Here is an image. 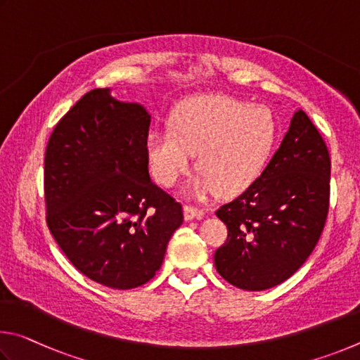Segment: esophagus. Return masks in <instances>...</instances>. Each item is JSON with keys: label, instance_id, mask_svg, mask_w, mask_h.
<instances>
[{"label": "esophagus", "instance_id": "1", "mask_svg": "<svg viewBox=\"0 0 360 360\" xmlns=\"http://www.w3.org/2000/svg\"><path fill=\"white\" fill-rule=\"evenodd\" d=\"M184 215L186 221H191V219H200L204 217V212L196 209V207H191V205H185L184 207Z\"/></svg>", "mask_w": 360, "mask_h": 360}]
</instances>
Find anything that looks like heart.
I'll use <instances>...</instances> for the list:
<instances>
[{"label": "heart", "instance_id": "heart-1", "mask_svg": "<svg viewBox=\"0 0 360 360\" xmlns=\"http://www.w3.org/2000/svg\"><path fill=\"white\" fill-rule=\"evenodd\" d=\"M276 123L272 112L229 96H198L175 110L172 128L153 126L145 139L158 184L172 188L190 172L198 153L200 176L191 188L202 198L218 190L231 196L247 190L272 155Z\"/></svg>", "mask_w": 360, "mask_h": 360}]
</instances>
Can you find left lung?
<instances>
[{
	"instance_id": "left-lung-1",
	"label": "left lung",
	"mask_w": 360,
	"mask_h": 360,
	"mask_svg": "<svg viewBox=\"0 0 360 360\" xmlns=\"http://www.w3.org/2000/svg\"><path fill=\"white\" fill-rule=\"evenodd\" d=\"M329 181L323 137L304 110H295L262 174L217 212L228 226V240L215 253L218 274L236 288L264 291L297 272L323 232Z\"/></svg>"
}]
</instances>
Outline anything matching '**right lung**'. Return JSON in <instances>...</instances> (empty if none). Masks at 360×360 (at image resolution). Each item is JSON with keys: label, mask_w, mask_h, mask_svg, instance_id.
<instances>
[{"label": "right lung", "mask_w": 360, "mask_h": 360, "mask_svg": "<svg viewBox=\"0 0 360 360\" xmlns=\"http://www.w3.org/2000/svg\"><path fill=\"white\" fill-rule=\"evenodd\" d=\"M110 91L86 93L49 139L47 226L79 272L107 288L132 289L160 270L184 212L150 179V113Z\"/></svg>", "instance_id": "right-lung-1"}]
</instances>
